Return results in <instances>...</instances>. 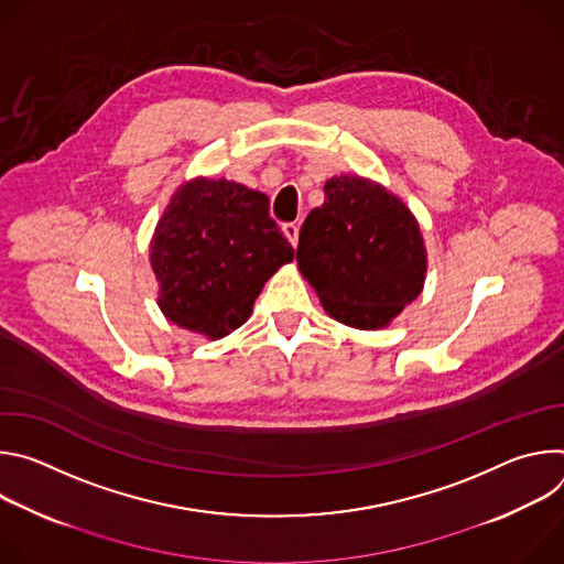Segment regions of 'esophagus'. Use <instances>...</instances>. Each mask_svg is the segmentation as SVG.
<instances>
[{
	"label": "esophagus",
	"mask_w": 564,
	"mask_h": 564,
	"mask_svg": "<svg viewBox=\"0 0 564 564\" xmlns=\"http://www.w3.org/2000/svg\"><path fill=\"white\" fill-rule=\"evenodd\" d=\"M283 234L292 243V248H296V243H299V225L296 223H285L283 225Z\"/></svg>",
	"instance_id": "1"
}]
</instances>
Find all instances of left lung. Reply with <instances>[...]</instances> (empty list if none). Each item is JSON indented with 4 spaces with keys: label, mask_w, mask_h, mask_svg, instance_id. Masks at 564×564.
<instances>
[{
    "label": "left lung",
    "mask_w": 564,
    "mask_h": 564,
    "mask_svg": "<svg viewBox=\"0 0 564 564\" xmlns=\"http://www.w3.org/2000/svg\"><path fill=\"white\" fill-rule=\"evenodd\" d=\"M299 231L296 261L326 312L346 326H386L424 288L426 248L409 207L381 185L335 176Z\"/></svg>",
    "instance_id": "left-lung-1"
}]
</instances>
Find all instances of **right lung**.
Instances as JSON below:
<instances>
[{"label":"right lung","instance_id":"add662e5","mask_svg":"<svg viewBox=\"0 0 564 564\" xmlns=\"http://www.w3.org/2000/svg\"><path fill=\"white\" fill-rule=\"evenodd\" d=\"M292 259L270 198L225 178L183 185L151 240L160 310L209 339L243 326L265 281Z\"/></svg>","mask_w":564,"mask_h":564}]
</instances>
